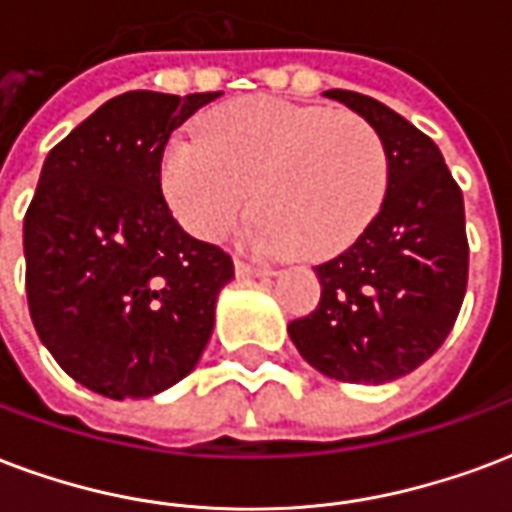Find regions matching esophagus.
Returning <instances> with one entry per match:
<instances>
[{"label": "esophagus", "instance_id": "obj_1", "mask_svg": "<svg viewBox=\"0 0 512 512\" xmlns=\"http://www.w3.org/2000/svg\"><path fill=\"white\" fill-rule=\"evenodd\" d=\"M236 274L238 276H271V268L255 266V263H246V260H236Z\"/></svg>", "mask_w": 512, "mask_h": 512}]
</instances>
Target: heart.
Masks as SVG:
<instances>
[{
    "label": "heart",
    "instance_id": "heart-1",
    "mask_svg": "<svg viewBox=\"0 0 512 512\" xmlns=\"http://www.w3.org/2000/svg\"><path fill=\"white\" fill-rule=\"evenodd\" d=\"M160 181L192 236L222 238L255 198L257 246L328 257L377 217L388 154L380 132L355 113L246 97L206 116L200 138L173 140Z\"/></svg>",
    "mask_w": 512,
    "mask_h": 512
}]
</instances>
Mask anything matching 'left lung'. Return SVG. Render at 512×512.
<instances>
[{
    "instance_id": "left-lung-1",
    "label": "left lung",
    "mask_w": 512,
    "mask_h": 512,
    "mask_svg": "<svg viewBox=\"0 0 512 512\" xmlns=\"http://www.w3.org/2000/svg\"><path fill=\"white\" fill-rule=\"evenodd\" d=\"M380 132L388 189L358 241L323 266L320 304L287 325L304 361L325 377L382 385L439 350L467 293L464 198L437 143L374 97L331 89Z\"/></svg>"
}]
</instances>
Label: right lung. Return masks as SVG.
Listing matches in <instances>:
<instances>
[{"label":"right lung","instance_id":"add662e5","mask_svg":"<svg viewBox=\"0 0 512 512\" xmlns=\"http://www.w3.org/2000/svg\"><path fill=\"white\" fill-rule=\"evenodd\" d=\"M219 92H127L45 157L24 219L34 331L83 388L149 399L184 380L214 331L233 260L162 198L170 132Z\"/></svg>","mask_w":512,"mask_h":512}]
</instances>
